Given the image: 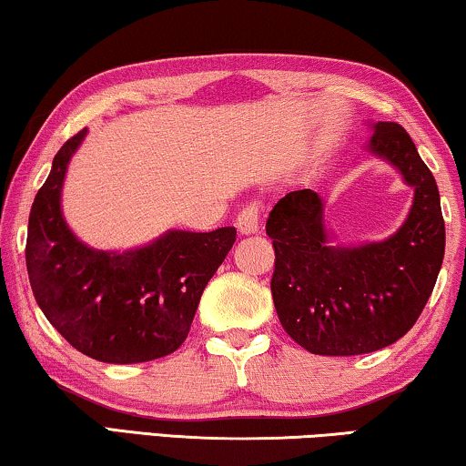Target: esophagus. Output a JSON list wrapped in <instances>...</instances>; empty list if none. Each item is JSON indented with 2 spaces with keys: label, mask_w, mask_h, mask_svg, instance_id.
<instances>
[{
  "label": "esophagus",
  "mask_w": 466,
  "mask_h": 466,
  "mask_svg": "<svg viewBox=\"0 0 466 466\" xmlns=\"http://www.w3.org/2000/svg\"><path fill=\"white\" fill-rule=\"evenodd\" d=\"M260 225V204L258 201H249V204L238 214V228L241 235H252L258 231Z\"/></svg>",
  "instance_id": "34e87169"
}]
</instances>
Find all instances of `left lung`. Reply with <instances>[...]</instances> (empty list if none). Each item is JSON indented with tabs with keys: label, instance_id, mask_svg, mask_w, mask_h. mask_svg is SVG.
<instances>
[{
	"label": "left lung",
	"instance_id": "left-lung-1",
	"mask_svg": "<svg viewBox=\"0 0 466 466\" xmlns=\"http://www.w3.org/2000/svg\"><path fill=\"white\" fill-rule=\"evenodd\" d=\"M368 151L414 188L403 225L384 241L336 246L311 188L288 193L268 214L275 311L289 339L315 355H361L400 340L433 292L446 225L433 174L395 121L374 124Z\"/></svg>",
	"mask_w": 466,
	"mask_h": 466
}]
</instances>
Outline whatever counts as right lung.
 <instances>
[{"label": "right lung", "mask_w": 466, "mask_h": 466, "mask_svg": "<svg viewBox=\"0 0 466 466\" xmlns=\"http://www.w3.org/2000/svg\"><path fill=\"white\" fill-rule=\"evenodd\" d=\"M86 132L54 155L31 206L25 256L33 296L79 353L105 363L159 360L185 342L201 294L238 231H167L126 252L87 248L60 210L66 166Z\"/></svg>", "instance_id": "obj_1"}]
</instances>
